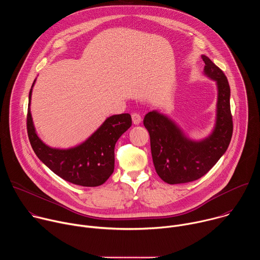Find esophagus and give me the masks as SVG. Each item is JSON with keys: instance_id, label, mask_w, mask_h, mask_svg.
I'll list each match as a JSON object with an SVG mask.
<instances>
[{"instance_id": "obj_1", "label": "esophagus", "mask_w": 260, "mask_h": 260, "mask_svg": "<svg viewBox=\"0 0 260 260\" xmlns=\"http://www.w3.org/2000/svg\"><path fill=\"white\" fill-rule=\"evenodd\" d=\"M132 119H133L134 124H136V125L140 124L141 121H142V117H141V115L139 113H133L132 114Z\"/></svg>"}]
</instances>
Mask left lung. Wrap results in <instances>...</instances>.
Here are the masks:
<instances>
[{
  "mask_svg": "<svg viewBox=\"0 0 260 260\" xmlns=\"http://www.w3.org/2000/svg\"><path fill=\"white\" fill-rule=\"evenodd\" d=\"M202 57L205 73L218 85L217 121L213 134L202 142L190 141L174 122L155 111L146 114L143 121L149 132L156 173L169 184L187 183L202 178L224 154L232 140L234 123L228 78L209 57Z\"/></svg>",
  "mask_w": 260,
  "mask_h": 260,
  "instance_id": "1",
  "label": "left lung"
}]
</instances>
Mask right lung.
<instances>
[{"label": "right lung", "instance_id": "right-lung-1", "mask_svg": "<svg viewBox=\"0 0 260 260\" xmlns=\"http://www.w3.org/2000/svg\"><path fill=\"white\" fill-rule=\"evenodd\" d=\"M30 94L31 88L26 129L36 155L54 174L70 183L85 187H95L105 183L114 171L115 144L132 126V116L128 113L111 116L83 144L68 150L53 149L46 146L35 132L29 111Z\"/></svg>", "mask_w": 260, "mask_h": 260}]
</instances>
